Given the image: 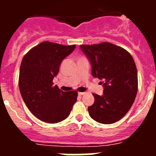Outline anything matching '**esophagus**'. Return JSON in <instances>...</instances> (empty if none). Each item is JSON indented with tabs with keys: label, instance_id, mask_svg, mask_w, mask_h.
Returning a JSON list of instances; mask_svg holds the SVG:
<instances>
[{
	"label": "esophagus",
	"instance_id": "obj_1",
	"mask_svg": "<svg viewBox=\"0 0 156 156\" xmlns=\"http://www.w3.org/2000/svg\"><path fill=\"white\" fill-rule=\"evenodd\" d=\"M84 92H79V93H78V95H80V96H82V95H84Z\"/></svg>",
	"mask_w": 156,
	"mask_h": 156
}]
</instances>
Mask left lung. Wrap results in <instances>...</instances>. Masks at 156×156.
Masks as SVG:
<instances>
[{"label": "left lung", "instance_id": "8db88e82", "mask_svg": "<svg viewBox=\"0 0 156 156\" xmlns=\"http://www.w3.org/2000/svg\"><path fill=\"white\" fill-rule=\"evenodd\" d=\"M90 60L92 75L101 80L103 94H93L94 103L88 107L90 116L101 124L115 123L130 110L138 90L137 71L131 55L108 42L80 45Z\"/></svg>", "mask_w": 156, "mask_h": 156}]
</instances>
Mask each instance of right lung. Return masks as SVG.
<instances>
[{
    "label": "right lung",
    "mask_w": 156,
    "mask_h": 156,
    "mask_svg": "<svg viewBox=\"0 0 156 156\" xmlns=\"http://www.w3.org/2000/svg\"><path fill=\"white\" fill-rule=\"evenodd\" d=\"M75 46L44 41L31 48L22 60L20 94L29 111L43 122L54 124L65 120L76 102V90L65 92L53 83L62 61Z\"/></svg>",
    "instance_id": "right-lung-1"
}]
</instances>
